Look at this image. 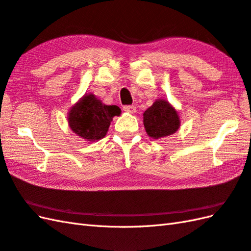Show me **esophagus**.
Masks as SVG:
<instances>
[{"label": "esophagus", "mask_w": 251, "mask_h": 251, "mask_svg": "<svg viewBox=\"0 0 251 251\" xmlns=\"http://www.w3.org/2000/svg\"><path fill=\"white\" fill-rule=\"evenodd\" d=\"M123 110L127 113H135L137 111L135 106H125L123 107Z\"/></svg>", "instance_id": "esophagus-1"}]
</instances>
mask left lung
I'll list each match as a JSON object with an SVG mask.
<instances>
[{
    "label": "left lung",
    "mask_w": 251,
    "mask_h": 251,
    "mask_svg": "<svg viewBox=\"0 0 251 251\" xmlns=\"http://www.w3.org/2000/svg\"><path fill=\"white\" fill-rule=\"evenodd\" d=\"M143 124L148 135L153 139H160L173 135L179 128L177 111L164 99H157L143 113Z\"/></svg>",
    "instance_id": "1"
}]
</instances>
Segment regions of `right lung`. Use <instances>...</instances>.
<instances>
[{
	"label": "right lung",
	"mask_w": 251,
	"mask_h": 251,
	"mask_svg": "<svg viewBox=\"0 0 251 251\" xmlns=\"http://www.w3.org/2000/svg\"><path fill=\"white\" fill-rule=\"evenodd\" d=\"M120 114L118 106H107L95 95L87 94L72 107L68 124L75 135L86 141H96L106 136L113 116Z\"/></svg>",
	"instance_id": "right-lung-1"
}]
</instances>
